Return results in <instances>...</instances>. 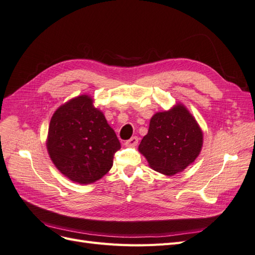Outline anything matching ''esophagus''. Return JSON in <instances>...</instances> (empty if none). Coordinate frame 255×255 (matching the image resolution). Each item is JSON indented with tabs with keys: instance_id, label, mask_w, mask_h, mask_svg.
Wrapping results in <instances>:
<instances>
[{
	"instance_id": "1",
	"label": "esophagus",
	"mask_w": 255,
	"mask_h": 255,
	"mask_svg": "<svg viewBox=\"0 0 255 255\" xmlns=\"http://www.w3.org/2000/svg\"><path fill=\"white\" fill-rule=\"evenodd\" d=\"M137 143H138V137L137 136H133L132 138H129L128 140H127L125 144L127 146H135V145H137Z\"/></svg>"
}]
</instances>
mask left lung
<instances>
[{
	"label": "left lung",
	"mask_w": 255,
	"mask_h": 255,
	"mask_svg": "<svg viewBox=\"0 0 255 255\" xmlns=\"http://www.w3.org/2000/svg\"><path fill=\"white\" fill-rule=\"evenodd\" d=\"M203 133L183 104L156 113L138 146L149 166L165 175H174L195 161L201 152Z\"/></svg>",
	"instance_id": "1"
}]
</instances>
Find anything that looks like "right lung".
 I'll use <instances>...</instances> for the list:
<instances>
[{
	"mask_svg": "<svg viewBox=\"0 0 255 255\" xmlns=\"http://www.w3.org/2000/svg\"><path fill=\"white\" fill-rule=\"evenodd\" d=\"M83 95L52 116L47 148L53 164L69 180L91 184L111 170L120 141L103 113Z\"/></svg>",
	"mask_w": 255,
	"mask_h": 255,
	"instance_id": "add662e5",
	"label": "right lung"
}]
</instances>
